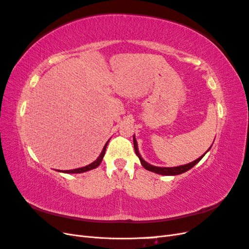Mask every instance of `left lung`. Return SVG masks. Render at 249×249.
Here are the masks:
<instances>
[{
    "label": "left lung",
    "mask_w": 249,
    "mask_h": 249,
    "mask_svg": "<svg viewBox=\"0 0 249 249\" xmlns=\"http://www.w3.org/2000/svg\"><path fill=\"white\" fill-rule=\"evenodd\" d=\"M133 140H134L135 153H136V155L138 156L139 160H140V162H141V164H142V166L144 167L145 169L149 170V171H153V172H155V173H159V175H163V176H177V175H180V173H183V172H185V171H187V170L191 169V168L194 166V165L197 164V163L201 160V158H202L203 156H205V155H203V156L199 157L198 159H196L195 161H193V162H191V163H189V164L182 165V166L169 167V168H168V167H157V166H153V165H150V164L146 163L144 160L142 159L140 154H139V152H138L137 142H136V140H135V136H134Z\"/></svg>",
    "instance_id": "8db88e82"
}]
</instances>
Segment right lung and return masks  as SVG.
<instances>
[{
    "instance_id": "1",
    "label": "right lung",
    "mask_w": 249,
    "mask_h": 249,
    "mask_svg": "<svg viewBox=\"0 0 249 249\" xmlns=\"http://www.w3.org/2000/svg\"><path fill=\"white\" fill-rule=\"evenodd\" d=\"M108 142H109V140L107 141L106 144H105V146H104V148H103V152L101 153L100 157L97 158V159H96L93 163L87 165V166H85V167L77 168V169H72V170H65L64 172H66V173H81V172H85V171H88V170H91V169L96 168V167L99 166V165L101 164V162H102V160H103V158H104V156H105V152H106V147H107Z\"/></svg>"
}]
</instances>
